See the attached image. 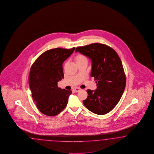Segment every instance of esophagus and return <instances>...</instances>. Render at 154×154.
Here are the masks:
<instances>
[{
  "label": "esophagus",
  "instance_id": "obj_1",
  "mask_svg": "<svg viewBox=\"0 0 154 154\" xmlns=\"http://www.w3.org/2000/svg\"><path fill=\"white\" fill-rule=\"evenodd\" d=\"M82 90L80 88H74V91L75 92H79V91H80Z\"/></svg>",
  "mask_w": 154,
  "mask_h": 154
}]
</instances>
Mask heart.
I'll list each match as a JSON object with an SVG mask.
<instances>
[{
  "label": "heart",
  "instance_id": "1",
  "mask_svg": "<svg viewBox=\"0 0 154 154\" xmlns=\"http://www.w3.org/2000/svg\"><path fill=\"white\" fill-rule=\"evenodd\" d=\"M75 60L76 63L83 61L84 60H87V57L83 55L82 54H78L75 55Z\"/></svg>",
  "mask_w": 154,
  "mask_h": 154
}]
</instances>
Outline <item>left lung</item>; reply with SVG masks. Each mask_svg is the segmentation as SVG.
Masks as SVG:
<instances>
[{
	"label": "left lung",
	"instance_id": "1",
	"mask_svg": "<svg viewBox=\"0 0 154 154\" xmlns=\"http://www.w3.org/2000/svg\"><path fill=\"white\" fill-rule=\"evenodd\" d=\"M75 52L91 60V76L97 83V89L87 90L88 97L83 104L95 114L109 113L119 102L126 87V75L119 56L112 48L99 43L78 47Z\"/></svg>",
	"mask_w": 154,
	"mask_h": 154
}]
</instances>
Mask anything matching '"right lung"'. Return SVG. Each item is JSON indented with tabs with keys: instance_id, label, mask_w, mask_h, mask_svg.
Wrapping results in <instances>:
<instances>
[{
	"instance_id": "add662e5",
	"label": "right lung",
	"mask_w": 154,
	"mask_h": 154,
	"mask_svg": "<svg viewBox=\"0 0 154 154\" xmlns=\"http://www.w3.org/2000/svg\"><path fill=\"white\" fill-rule=\"evenodd\" d=\"M71 49L56 48L44 52L31 67L29 85L37 108L48 116L59 114L67 105L71 91L61 89L57 82L63 79V63L71 55Z\"/></svg>"
}]
</instances>
